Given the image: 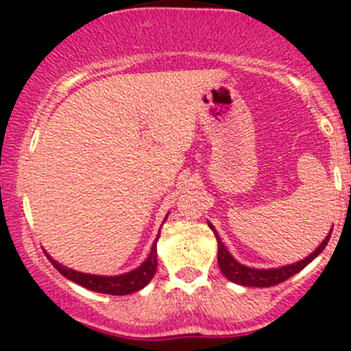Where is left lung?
<instances>
[{"mask_svg":"<svg viewBox=\"0 0 351 351\" xmlns=\"http://www.w3.org/2000/svg\"><path fill=\"white\" fill-rule=\"evenodd\" d=\"M208 228L214 231L215 239H217V246H219L217 263H219V268H221V271L226 275V277H228V280L234 282V284L244 285V287H274L277 284H282V282H285L287 278H290L292 275L299 274L302 268H306L307 265H309L311 261H313L314 258H316L317 254H319L321 251L326 247L329 238H331V232H329V234L326 236V239H324V241L316 247V251H314V253H311L306 260H300L299 263L287 265V267L275 268V270H256V268L244 267V265L238 263V261L231 256V253L226 250L224 243L221 241V238H219V234L215 232L214 226H212L210 222H208Z\"/></svg>","mask_w":351,"mask_h":351,"instance_id":"8db88e82","label":"left lung"}]
</instances>
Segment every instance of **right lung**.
I'll use <instances>...</instances> for the list:
<instances>
[{
  "mask_svg": "<svg viewBox=\"0 0 351 351\" xmlns=\"http://www.w3.org/2000/svg\"><path fill=\"white\" fill-rule=\"evenodd\" d=\"M158 241V239H156ZM156 241L151 247V253L147 256V260L141 265L136 270L129 271V274L119 275V277H100V275H88V274H80V271L69 270V268L61 267L58 261L52 260L47 254V258L51 260V263L54 265L56 270L59 274L64 275L69 280L76 282V284L86 287V289L93 290V292L100 293H110V295H127V293H132L141 290L143 287H146L151 282V278L154 277L156 268H158V254H156Z\"/></svg>",
  "mask_w": 351,
  "mask_h": 351,
  "instance_id": "1",
  "label": "right lung"
}]
</instances>
